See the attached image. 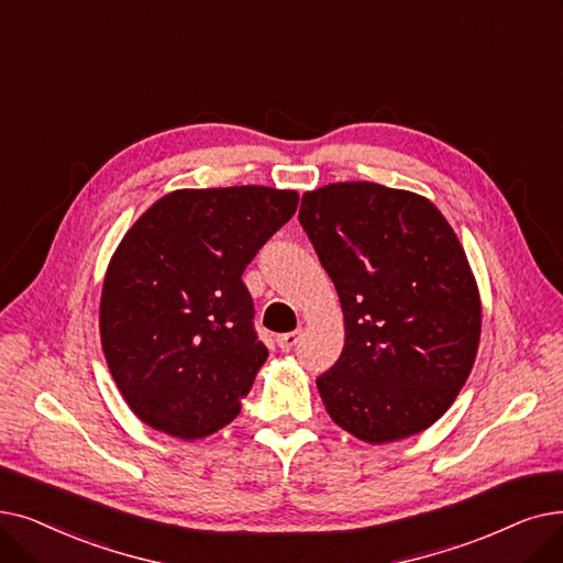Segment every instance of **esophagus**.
Returning a JSON list of instances; mask_svg holds the SVG:
<instances>
[{
	"mask_svg": "<svg viewBox=\"0 0 563 563\" xmlns=\"http://www.w3.org/2000/svg\"><path fill=\"white\" fill-rule=\"evenodd\" d=\"M276 342H278V347H280L283 352H289L291 347H297L299 333H283V335H278V338H276Z\"/></svg>",
	"mask_w": 563,
	"mask_h": 563,
	"instance_id": "1",
	"label": "esophagus"
}]
</instances>
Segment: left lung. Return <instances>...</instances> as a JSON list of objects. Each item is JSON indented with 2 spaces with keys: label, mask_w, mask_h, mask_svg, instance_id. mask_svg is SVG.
Listing matches in <instances>:
<instances>
[{
  "label": "left lung",
  "mask_w": 563,
  "mask_h": 563,
  "mask_svg": "<svg viewBox=\"0 0 563 563\" xmlns=\"http://www.w3.org/2000/svg\"><path fill=\"white\" fill-rule=\"evenodd\" d=\"M299 221L345 320V347L317 377L329 417L368 444L428 430L467 382L481 340V295L457 234L423 195L371 181L303 192Z\"/></svg>",
  "instance_id": "left-lung-1"
}]
</instances>
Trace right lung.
Wrapping results in <instances>:
<instances>
[{
	"mask_svg": "<svg viewBox=\"0 0 563 563\" xmlns=\"http://www.w3.org/2000/svg\"><path fill=\"white\" fill-rule=\"evenodd\" d=\"M299 205L268 186L181 188L146 209L103 280L101 345L135 417L169 437L232 423L268 350L241 280Z\"/></svg>",
	"mask_w": 563,
	"mask_h": 563,
	"instance_id": "right-lung-1",
	"label": "right lung"
}]
</instances>
